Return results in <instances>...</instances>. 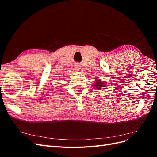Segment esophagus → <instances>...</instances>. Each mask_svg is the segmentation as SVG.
<instances>
[{"label": "esophagus", "mask_w": 157, "mask_h": 157, "mask_svg": "<svg viewBox=\"0 0 157 157\" xmlns=\"http://www.w3.org/2000/svg\"><path fill=\"white\" fill-rule=\"evenodd\" d=\"M75 69L76 71H78L80 69V66L79 65H76L75 66Z\"/></svg>", "instance_id": "1"}]
</instances>
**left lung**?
Returning a JSON list of instances; mask_svg holds the SVG:
<instances>
[{"mask_svg": "<svg viewBox=\"0 0 157 157\" xmlns=\"http://www.w3.org/2000/svg\"><path fill=\"white\" fill-rule=\"evenodd\" d=\"M105 83L102 82L101 80H97L96 82V85H94L95 87H96V88H98V90H100L101 88H103L105 87V84H104Z\"/></svg>", "mask_w": 157, "mask_h": 157, "instance_id": "1", "label": "left lung"}]
</instances>
